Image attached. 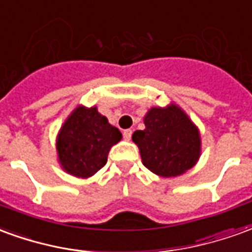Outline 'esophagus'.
Instances as JSON below:
<instances>
[{"instance_id": "esophagus-1", "label": "esophagus", "mask_w": 252, "mask_h": 252, "mask_svg": "<svg viewBox=\"0 0 252 252\" xmlns=\"http://www.w3.org/2000/svg\"><path fill=\"white\" fill-rule=\"evenodd\" d=\"M123 136H124L126 140H129L132 136V129H124V132H123Z\"/></svg>"}]
</instances>
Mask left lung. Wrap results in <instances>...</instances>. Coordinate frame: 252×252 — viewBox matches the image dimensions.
Masks as SVG:
<instances>
[{
	"mask_svg": "<svg viewBox=\"0 0 252 252\" xmlns=\"http://www.w3.org/2000/svg\"><path fill=\"white\" fill-rule=\"evenodd\" d=\"M146 129L136 131L143 164L160 177H177L191 169L200 158L198 129L175 105L153 108L144 117Z\"/></svg>",
	"mask_w": 252,
	"mask_h": 252,
	"instance_id": "left-lung-1",
	"label": "left lung"
}]
</instances>
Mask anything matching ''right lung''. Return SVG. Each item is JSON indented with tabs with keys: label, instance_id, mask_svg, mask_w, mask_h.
I'll return each mask as SVG.
<instances>
[{
	"label": "right lung",
	"instance_id": "obj_1",
	"mask_svg": "<svg viewBox=\"0 0 252 252\" xmlns=\"http://www.w3.org/2000/svg\"><path fill=\"white\" fill-rule=\"evenodd\" d=\"M120 140L121 132L97 108L79 106L58 135L59 162L68 174L88 178L104 167L109 150Z\"/></svg>",
	"mask_w": 252,
	"mask_h": 252
}]
</instances>
